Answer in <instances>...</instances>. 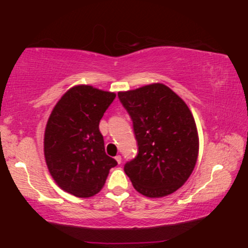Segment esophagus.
I'll return each mask as SVG.
<instances>
[{"label": "esophagus", "instance_id": "obj_1", "mask_svg": "<svg viewBox=\"0 0 248 248\" xmlns=\"http://www.w3.org/2000/svg\"><path fill=\"white\" fill-rule=\"evenodd\" d=\"M115 160H116V162H118L119 164H120L121 162H122V158H121L120 155H116V156H115Z\"/></svg>", "mask_w": 248, "mask_h": 248}]
</instances>
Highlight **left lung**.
I'll return each instance as SVG.
<instances>
[{
  "label": "left lung",
  "instance_id": "8db88e82",
  "mask_svg": "<svg viewBox=\"0 0 248 248\" xmlns=\"http://www.w3.org/2000/svg\"><path fill=\"white\" fill-rule=\"evenodd\" d=\"M118 98L133 121L138 154L124 164L136 191L163 197L181 187L198 156V135L186 104L163 84H153Z\"/></svg>",
  "mask_w": 248,
  "mask_h": 248
}]
</instances>
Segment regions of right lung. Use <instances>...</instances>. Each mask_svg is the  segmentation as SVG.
Masks as SVG:
<instances>
[{
    "mask_svg": "<svg viewBox=\"0 0 248 248\" xmlns=\"http://www.w3.org/2000/svg\"><path fill=\"white\" fill-rule=\"evenodd\" d=\"M114 93L87 85L71 88L51 113L44 136V155L56 183L76 197L86 198L104 186L118 164L105 152L99 122Z\"/></svg>",
    "mask_w": 248,
    "mask_h": 248,
    "instance_id": "add662e5",
    "label": "right lung"
}]
</instances>
